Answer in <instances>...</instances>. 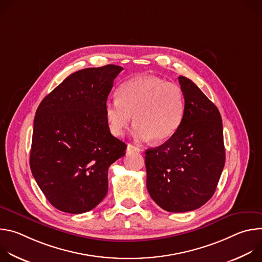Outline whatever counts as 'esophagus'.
I'll list each match as a JSON object with an SVG mask.
<instances>
[{
  "mask_svg": "<svg viewBox=\"0 0 262 262\" xmlns=\"http://www.w3.org/2000/svg\"><path fill=\"white\" fill-rule=\"evenodd\" d=\"M126 150H127L128 152H132V151L140 152V151H141V149H140V148H138L137 146L133 145V144H128V145H127V147H126Z\"/></svg>",
  "mask_w": 262,
  "mask_h": 262,
  "instance_id": "34e87169",
  "label": "esophagus"
}]
</instances>
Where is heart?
<instances>
[{
    "mask_svg": "<svg viewBox=\"0 0 262 262\" xmlns=\"http://www.w3.org/2000/svg\"><path fill=\"white\" fill-rule=\"evenodd\" d=\"M184 112L185 98L180 86L154 76L124 82L117 90V98H108L104 103V118L112 135L122 136L134 115L135 138L154 139L157 143L169 140L177 132Z\"/></svg>",
    "mask_w": 262,
    "mask_h": 262,
    "instance_id": "1",
    "label": "heart"
}]
</instances>
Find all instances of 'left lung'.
Masks as SVG:
<instances>
[{
    "mask_svg": "<svg viewBox=\"0 0 262 262\" xmlns=\"http://www.w3.org/2000/svg\"><path fill=\"white\" fill-rule=\"evenodd\" d=\"M185 112L177 132L163 145L147 149L149 195L170 212L195 210L214 194L224 165L222 117L190 79L180 76Z\"/></svg>",
    "mask_w": 262,
    "mask_h": 262,
    "instance_id": "8db88e82",
    "label": "left lung"
}]
</instances>
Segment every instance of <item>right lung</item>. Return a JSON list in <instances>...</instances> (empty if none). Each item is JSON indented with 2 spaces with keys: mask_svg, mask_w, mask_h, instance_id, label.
I'll return each mask as SVG.
<instances>
[{
  "mask_svg": "<svg viewBox=\"0 0 262 262\" xmlns=\"http://www.w3.org/2000/svg\"><path fill=\"white\" fill-rule=\"evenodd\" d=\"M121 66L73 72L40 102L34 118L32 174L50 203L68 213L93 209L107 193L108 167L126 144L111 135L104 103Z\"/></svg>",
  "mask_w": 262,
  "mask_h": 262,
  "instance_id": "right-lung-1",
  "label": "right lung"
}]
</instances>
